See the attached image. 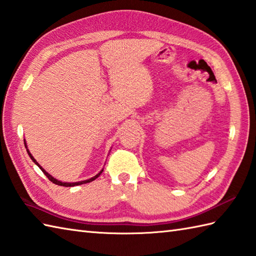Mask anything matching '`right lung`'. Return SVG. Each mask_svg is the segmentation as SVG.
Here are the masks:
<instances>
[{"label":"right lung","mask_w":256,"mask_h":256,"mask_svg":"<svg viewBox=\"0 0 256 256\" xmlns=\"http://www.w3.org/2000/svg\"><path fill=\"white\" fill-rule=\"evenodd\" d=\"M24 144H25V148H26V151H28V156H30V159H32L33 160V162L36 164V166H38V168L42 170V171H43V174L46 176H48V178L52 181V182H53V184H58V186H80V184H88V182H92V181H94V180H95V179H97L98 178V176H100V174H102V172L104 171V169H102L100 171H99L98 172V174H96V176H92V178H90V179H87V180H84V181H78V182H62V181H60V180H57L56 178H54V176H52L50 174H48V171H46L44 168H43V166H42L38 162V161H36L35 159H34V157H33V156H32V154H30V150L28 149V144H26V142H25V139H24Z\"/></svg>","instance_id":"obj_1"}]
</instances>
